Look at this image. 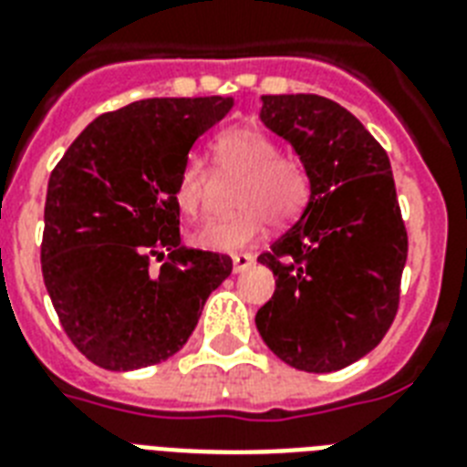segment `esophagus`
Wrapping results in <instances>:
<instances>
[{"label": "esophagus", "mask_w": 467, "mask_h": 467, "mask_svg": "<svg viewBox=\"0 0 467 467\" xmlns=\"http://www.w3.org/2000/svg\"><path fill=\"white\" fill-rule=\"evenodd\" d=\"M252 264H254V256L247 254V252H240V254L233 256V271H234V274H240V271L249 269Z\"/></svg>", "instance_id": "1"}]
</instances>
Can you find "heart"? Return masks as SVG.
I'll return each mask as SVG.
<instances>
[{"mask_svg":"<svg viewBox=\"0 0 467 467\" xmlns=\"http://www.w3.org/2000/svg\"><path fill=\"white\" fill-rule=\"evenodd\" d=\"M213 164L223 174H240L233 189L237 211L205 220L191 233V242L211 252H237L262 237L266 218L285 225L306 211L310 201V176L298 160L281 155L278 142L259 128L237 126L213 142ZM208 193V169L189 157L179 169L174 203L186 218L203 211Z\"/></svg>","mask_w":467,"mask_h":467,"instance_id":"1","label":"heart"}]
</instances>
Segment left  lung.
I'll return each instance as SVG.
<instances>
[{"label":"left lung","instance_id":"8db88e82","mask_svg":"<svg viewBox=\"0 0 467 467\" xmlns=\"http://www.w3.org/2000/svg\"><path fill=\"white\" fill-rule=\"evenodd\" d=\"M264 126L298 152L310 201L259 262L276 291L256 329L284 363L347 368L373 351L400 306L407 230L388 152L363 123L317 94L262 97Z\"/></svg>","mask_w":467,"mask_h":467}]
</instances>
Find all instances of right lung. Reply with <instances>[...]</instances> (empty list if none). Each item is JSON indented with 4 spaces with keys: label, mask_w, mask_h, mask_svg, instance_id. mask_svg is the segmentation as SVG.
<instances>
[{
    "label": "right lung",
    "mask_w": 467,
    "mask_h": 467,
    "mask_svg": "<svg viewBox=\"0 0 467 467\" xmlns=\"http://www.w3.org/2000/svg\"><path fill=\"white\" fill-rule=\"evenodd\" d=\"M230 109V97L133 101L91 120L50 174L43 281L69 341L101 368L167 361L233 271L230 256L182 247L174 203L189 150Z\"/></svg>",
    "instance_id": "right-lung-1"
}]
</instances>
